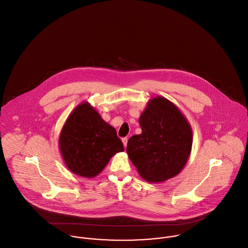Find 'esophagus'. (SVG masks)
Returning <instances> with one entry per match:
<instances>
[{"mask_svg": "<svg viewBox=\"0 0 248 248\" xmlns=\"http://www.w3.org/2000/svg\"><path fill=\"white\" fill-rule=\"evenodd\" d=\"M127 138L126 137H124V138H123L122 139V141H123V144H124V148H126V145H127Z\"/></svg>", "mask_w": 248, "mask_h": 248, "instance_id": "34e87169", "label": "esophagus"}]
</instances>
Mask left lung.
Wrapping results in <instances>:
<instances>
[{
	"mask_svg": "<svg viewBox=\"0 0 248 248\" xmlns=\"http://www.w3.org/2000/svg\"><path fill=\"white\" fill-rule=\"evenodd\" d=\"M142 133L127 142L129 159L140 175L149 182L168 180L180 172L191 153L193 133L178 108L156 97L139 120Z\"/></svg>",
	"mask_w": 248,
	"mask_h": 248,
	"instance_id": "obj_1",
	"label": "left lung"
}]
</instances>
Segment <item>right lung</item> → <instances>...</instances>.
Listing matches in <instances>:
<instances>
[{
  "label": "right lung",
  "instance_id": "1",
  "mask_svg": "<svg viewBox=\"0 0 248 248\" xmlns=\"http://www.w3.org/2000/svg\"><path fill=\"white\" fill-rule=\"evenodd\" d=\"M59 148L68 169L89 178L98 175L114 154L124 151L116 129L87 102L78 105L67 119Z\"/></svg>",
  "mask_w": 248,
  "mask_h": 248
}]
</instances>
